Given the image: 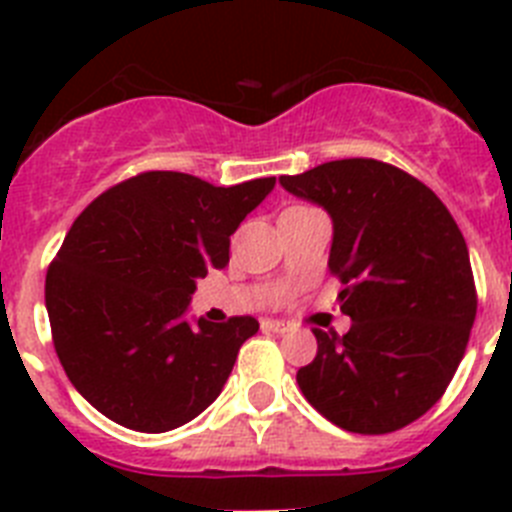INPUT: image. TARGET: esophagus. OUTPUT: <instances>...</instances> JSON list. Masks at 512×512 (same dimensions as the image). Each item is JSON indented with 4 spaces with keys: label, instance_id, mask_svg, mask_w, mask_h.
Listing matches in <instances>:
<instances>
[{
    "label": "esophagus",
    "instance_id": "obj_1",
    "mask_svg": "<svg viewBox=\"0 0 512 512\" xmlns=\"http://www.w3.org/2000/svg\"><path fill=\"white\" fill-rule=\"evenodd\" d=\"M261 328L269 330V333H287L289 323H284V320H271V318H266V320H261Z\"/></svg>",
    "mask_w": 512,
    "mask_h": 512
}]
</instances>
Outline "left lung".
<instances>
[{"mask_svg": "<svg viewBox=\"0 0 512 512\" xmlns=\"http://www.w3.org/2000/svg\"><path fill=\"white\" fill-rule=\"evenodd\" d=\"M279 184L333 223L328 269L341 277L346 336L312 330L318 356L297 372L312 408L351 433H390L446 392L477 315L459 225L415 176L343 158Z\"/></svg>", "mask_w": 512, "mask_h": 512, "instance_id": "8db88e82", "label": "left lung"}]
</instances>
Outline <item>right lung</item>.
Returning <instances> with one entry per match:
<instances>
[{
    "label": "right lung",
    "mask_w": 512,
    "mask_h": 512,
    "mask_svg": "<svg viewBox=\"0 0 512 512\" xmlns=\"http://www.w3.org/2000/svg\"><path fill=\"white\" fill-rule=\"evenodd\" d=\"M274 184L148 171L76 217L45 277V310L63 369L99 413L164 433L217 400L259 320L189 318V302L197 279L228 266L230 235Z\"/></svg>",
    "instance_id": "right-lung-1"
}]
</instances>
